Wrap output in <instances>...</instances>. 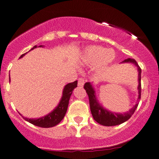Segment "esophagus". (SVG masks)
Segmentation results:
<instances>
[{"instance_id":"1","label":"esophagus","mask_w":159,"mask_h":159,"mask_svg":"<svg viewBox=\"0 0 159 159\" xmlns=\"http://www.w3.org/2000/svg\"><path fill=\"white\" fill-rule=\"evenodd\" d=\"M84 83H85V81L83 78H79V79H78V85L79 86V87H83L84 84Z\"/></svg>"}]
</instances>
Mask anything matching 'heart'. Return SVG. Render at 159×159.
<instances>
[{
	"instance_id": "1",
	"label": "heart",
	"mask_w": 159,
	"mask_h": 159,
	"mask_svg": "<svg viewBox=\"0 0 159 159\" xmlns=\"http://www.w3.org/2000/svg\"><path fill=\"white\" fill-rule=\"evenodd\" d=\"M115 52L113 49H106L99 45L87 47L80 57V63L87 66H96L98 70L106 69L115 59Z\"/></svg>"
}]
</instances>
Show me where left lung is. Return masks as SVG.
Instances as JSON below:
<instances>
[{"label":"left lung","instance_id":"left-lung-1","mask_svg":"<svg viewBox=\"0 0 159 159\" xmlns=\"http://www.w3.org/2000/svg\"><path fill=\"white\" fill-rule=\"evenodd\" d=\"M133 63L135 66L138 67V102H137L135 105H134L129 111H127V112L123 113V114H121V113H115L105 108L101 104H99V102H98L97 98H96V91L94 90V87H93L92 83H90V82H87V83H85L84 86L86 92H87V93L89 96L90 111L91 114L93 115V119L96 120L98 123L101 124V125H105V126L117 125L121 123H123L124 122L127 121V120L132 116V114H134V111H135L136 108L138 107V103H139V100L140 99V96H141V84H140V81H141V69L140 68V66H138V63H137L135 60L132 59V58H128V59H125V61L121 62V63Z\"/></svg>","mask_w":159,"mask_h":159}]
</instances>
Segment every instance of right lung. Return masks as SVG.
<instances>
[{
	"label": "right lung",
	"instance_id": "obj_1",
	"mask_svg": "<svg viewBox=\"0 0 159 159\" xmlns=\"http://www.w3.org/2000/svg\"><path fill=\"white\" fill-rule=\"evenodd\" d=\"M38 47H44L43 45H39ZM37 48V45H35L30 50ZM29 51V52H30ZM23 54L22 55H21L20 58L23 57L25 54ZM78 84V81H75L72 83H69L68 84H66L64 87L63 90V95H62V97L60 100V102L58 103L57 106L53 110L52 112H50L49 114L45 115L44 116H42L39 118H27L23 116L21 114H19L21 116H22V117L25 119L26 121L29 122L30 123L33 124V125H36V126L42 127V128H51L53 126H55V125L59 124L61 122V120L64 117L67 111V108H68L69 105V98H70L71 95L72 93V91Z\"/></svg>",
	"mask_w": 159,
	"mask_h": 159
}]
</instances>
